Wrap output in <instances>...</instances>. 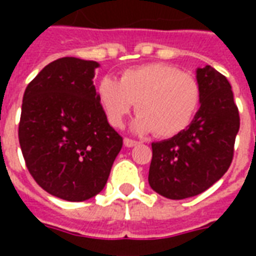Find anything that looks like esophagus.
I'll return each instance as SVG.
<instances>
[{
	"label": "esophagus",
	"mask_w": 256,
	"mask_h": 256,
	"mask_svg": "<svg viewBox=\"0 0 256 256\" xmlns=\"http://www.w3.org/2000/svg\"><path fill=\"white\" fill-rule=\"evenodd\" d=\"M123 142H124V145H126L128 148H132V146H136V145L138 144L136 140H132V138H124V141H123Z\"/></svg>",
	"instance_id": "1"
}]
</instances>
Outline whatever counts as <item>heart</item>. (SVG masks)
<instances>
[{"instance_id":"heart-1","label":"heart","mask_w":256,"mask_h":256,"mask_svg":"<svg viewBox=\"0 0 256 256\" xmlns=\"http://www.w3.org/2000/svg\"><path fill=\"white\" fill-rule=\"evenodd\" d=\"M106 120L122 128L136 104L137 133L177 136L192 123L200 106V84L193 75L168 64H145L123 71L119 82L102 78L97 89Z\"/></svg>"}]
</instances>
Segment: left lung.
Returning a JSON list of instances; mask_svg holds the SVG:
<instances>
[{"label": "left lung", "instance_id": "1", "mask_svg": "<svg viewBox=\"0 0 256 256\" xmlns=\"http://www.w3.org/2000/svg\"><path fill=\"white\" fill-rule=\"evenodd\" d=\"M200 108L192 123L172 138L152 142L148 182L172 200L192 198L214 185L230 166L240 128L229 80L211 66L196 70Z\"/></svg>", "mask_w": 256, "mask_h": 256}]
</instances>
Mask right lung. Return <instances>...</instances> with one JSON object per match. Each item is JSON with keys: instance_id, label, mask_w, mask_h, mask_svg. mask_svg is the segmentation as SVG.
I'll list each match as a JSON object with an SVG mask.
<instances>
[{"instance_id": "obj_1", "label": "right lung", "mask_w": 256, "mask_h": 256, "mask_svg": "<svg viewBox=\"0 0 256 256\" xmlns=\"http://www.w3.org/2000/svg\"><path fill=\"white\" fill-rule=\"evenodd\" d=\"M97 62L58 58L26 88L19 142L36 184L84 202L104 189L123 138L110 126L93 84Z\"/></svg>"}]
</instances>
